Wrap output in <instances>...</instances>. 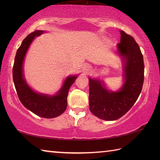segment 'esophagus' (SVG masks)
<instances>
[{"mask_svg": "<svg viewBox=\"0 0 160 160\" xmlns=\"http://www.w3.org/2000/svg\"><path fill=\"white\" fill-rule=\"evenodd\" d=\"M92 71V67L89 65H87L85 67H84V72L85 73H88L91 72V71Z\"/></svg>", "mask_w": 160, "mask_h": 160, "instance_id": "34e87169", "label": "esophagus"}]
</instances>
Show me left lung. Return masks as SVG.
<instances>
[{"label": "left lung", "mask_w": 160, "mask_h": 160, "mask_svg": "<svg viewBox=\"0 0 160 160\" xmlns=\"http://www.w3.org/2000/svg\"><path fill=\"white\" fill-rule=\"evenodd\" d=\"M118 50L126 60L125 81L118 92L105 89L98 80L89 78V110L102 120H118L133 106L142 91L144 78L143 56L140 47L131 35L120 31Z\"/></svg>", "instance_id": "obj_1"}]
</instances>
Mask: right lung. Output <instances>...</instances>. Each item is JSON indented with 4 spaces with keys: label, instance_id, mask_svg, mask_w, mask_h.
I'll use <instances>...</instances> for the list:
<instances>
[{
    "label": "right lung",
    "instance_id": "right-lung-1",
    "mask_svg": "<svg viewBox=\"0 0 160 160\" xmlns=\"http://www.w3.org/2000/svg\"><path fill=\"white\" fill-rule=\"evenodd\" d=\"M42 33V31L39 30L35 31L22 40L15 56L13 67V80L19 100L24 106L40 117L53 118L59 116L66 110L69 89L76 81L77 76L68 77L62 89L54 96H47L36 93L28 85L22 74L24 58L33 40Z\"/></svg>",
    "mask_w": 160,
    "mask_h": 160
}]
</instances>
